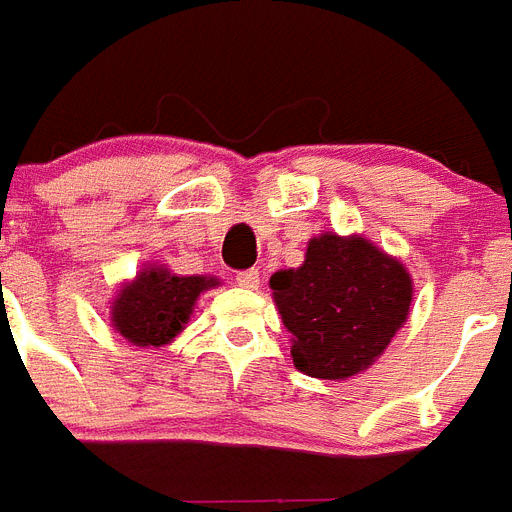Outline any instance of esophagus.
<instances>
[{"mask_svg":"<svg viewBox=\"0 0 512 512\" xmlns=\"http://www.w3.org/2000/svg\"><path fill=\"white\" fill-rule=\"evenodd\" d=\"M236 284L244 286V289H257V284H260V270H239V273H236Z\"/></svg>","mask_w":512,"mask_h":512,"instance_id":"esophagus-1","label":"esophagus"}]
</instances>
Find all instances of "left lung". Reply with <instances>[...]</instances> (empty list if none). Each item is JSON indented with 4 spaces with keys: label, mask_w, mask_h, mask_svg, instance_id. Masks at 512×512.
Instances as JSON below:
<instances>
[{
    "label": "left lung",
    "mask_w": 512,
    "mask_h": 512,
    "mask_svg": "<svg viewBox=\"0 0 512 512\" xmlns=\"http://www.w3.org/2000/svg\"><path fill=\"white\" fill-rule=\"evenodd\" d=\"M270 289L294 365L315 378H350L389 347L405 323L413 281L402 263L360 236L323 234L305 263L278 270Z\"/></svg>",
    "instance_id": "left-lung-1"
}]
</instances>
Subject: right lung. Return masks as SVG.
<instances>
[{
  "mask_svg": "<svg viewBox=\"0 0 512 512\" xmlns=\"http://www.w3.org/2000/svg\"><path fill=\"white\" fill-rule=\"evenodd\" d=\"M218 278L173 276L165 268H147L112 305V323L136 347H160L186 326L197 297Z\"/></svg>",
  "mask_w": 512,
  "mask_h": 512,
  "instance_id": "right-lung-1",
  "label": "right lung"
}]
</instances>
